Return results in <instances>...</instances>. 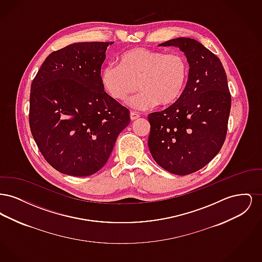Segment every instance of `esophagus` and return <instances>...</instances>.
<instances>
[{
	"label": "esophagus",
	"instance_id": "34e87169",
	"mask_svg": "<svg viewBox=\"0 0 262 262\" xmlns=\"http://www.w3.org/2000/svg\"><path fill=\"white\" fill-rule=\"evenodd\" d=\"M139 117H140V115L138 113L130 112V120L132 121H136Z\"/></svg>",
	"mask_w": 262,
	"mask_h": 262
}]
</instances>
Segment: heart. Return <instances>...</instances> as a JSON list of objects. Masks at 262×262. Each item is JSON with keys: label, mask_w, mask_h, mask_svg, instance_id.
I'll return each mask as SVG.
<instances>
[{"label": "heart", "mask_w": 262, "mask_h": 262, "mask_svg": "<svg viewBox=\"0 0 262 262\" xmlns=\"http://www.w3.org/2000/svg\"><path fill=\"white\" fill-rule=\"evenodd\" d=\"M188 67L180 53H167L137 47L123 53L119 64L108 63L100 74L101 84L116 101L124 102L138 86L137 95L126 101L135 110L144 111L156 105L168 106L182 95L186 86Z\"/></svg>", "instance_id": "b5f03b06"}]
</instances>
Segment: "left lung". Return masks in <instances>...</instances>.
<instances>
[{"mask_svg": "<svg viewBox=\"0 0 262 262\" xmlns=\"http://www.w3.org/2000/svg\"><path fill=\"white\" fill-rule=\"evenodd\" d=\"M158 46H174L187 58V84L180 98L148 116L150 153L160 167L185 176L203 168L224 143L231 94L222 62L199 41L180 37Z\"/></svg>", "mask_w": 262, "mask_h": 262, "instance_id": "8db88e82", "label": "left lung"}]
</instances>
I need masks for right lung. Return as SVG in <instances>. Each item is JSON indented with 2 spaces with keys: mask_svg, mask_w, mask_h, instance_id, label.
<instances>
[{
  "mask_svg": "<svg viewBox=\"0 0 262 262\" xmlns=\"http://www.w3.org/2000/svg\"><path fill=\"white\" fill-rule=\"evenodd\" d=\"M113 42H79L51 53L30 90L29 125L46 161L62 174L85 177L107 163L128 110L100 81Z\"/></svg>",
  "mask_w": 262,
  "mask_h": 262,
  "instance_id": "right-lung-1",
  "label": "right lung"
}]
</instances>
